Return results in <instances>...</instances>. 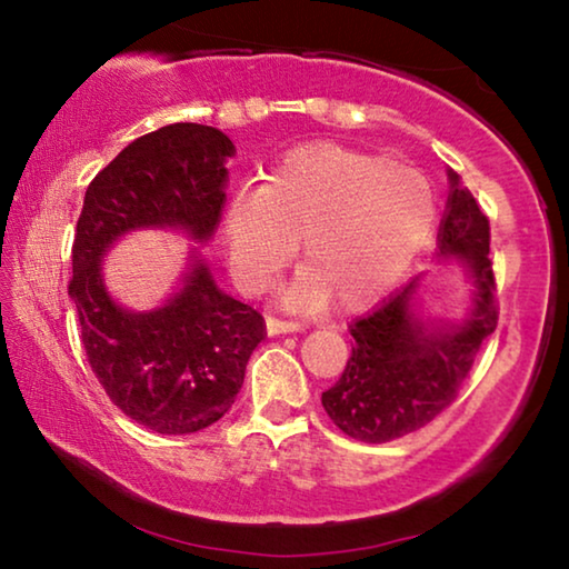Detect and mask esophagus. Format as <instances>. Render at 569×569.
<instances>
[{
  "label": "esophagus",
  "instance_id": "obj_1",
  "mask_svg": "<svg viewBox=\"0 0 569 569\" xmlns=\"http://www.w3.org/2000/svg\"><path fill=\"white\" fill-rule=\"evenodd\" d=\"M267 331H269V337H274V333H295V331H300V323L287 321V318L267 316Z\"/></svg>",
  "mask_w": 569,
  "mask_h": 569
}]
</instances>
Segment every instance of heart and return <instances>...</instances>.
I'll return each mask as SVG.
<instances>
[{
	"mask_svg": "<svg viewBox=\"0 0 569 569\" xmlns=\"http://www.w3.org/2000/svg\"><path fill=\"white\" fill-rule=\"evenodd\" d=\"M438 220L432 186L380 154L339 144L287 152L267 183L240 191L224 212L230 271L246 292L274 282L295 253L310 259L287 302L339 308L376 300L430 240Z\"/></svg>",
	"mask_w": 569,
	"mask_h": 569,
	"instance_id": "heart-1",
	"label": "heart"
}]
</instances>
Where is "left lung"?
Masks as SVG:
<instances>
[{"instance_id":"8db88e82","label":"left lung","mask_w":569,"mask_h":569,"mask_svg":"<svg viewBox=\"0 0 569 569\" xmlns=\"http://www.w3.org/2000/svg\"><path fill=\"white\" fill-rule=\"evenodd\" d=\"M438 248L456 256L473 279V308L461 326H430L411 313L415 282L401 287L349 326L352 357L321 403L341 432L360 442H388L430 425L456 401L485 339L497 329L489 220L450 170L448 212Z\"/></svg>"}]
</instances>
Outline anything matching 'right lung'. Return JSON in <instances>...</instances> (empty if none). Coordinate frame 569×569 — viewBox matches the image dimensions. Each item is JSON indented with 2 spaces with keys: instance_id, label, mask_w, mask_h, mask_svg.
I'll return each mask as SVG.
<instances>
[{
  "instance_id": "1",
  "label": "right lung",
  "mask_w": 569,
  "mask_h": 569,
  "mask_svg": "<svg viewBox=\"0 0 569 569\" xmlns=\"http://www.w3.org/2000/svg\"><path fill=\"white\" fill-rule=\"evenodd\" d=\"M230 154V139L204 123L150 131L92 178L77 220L69 295L84 355L108 399L160 435L199 432L228 415L267 326L259 310L217 290L204 261H193L166 306L129 313L106 292L100 259L123 232L150 224L212 236Z\"/></svg>"
}]
</instances>
